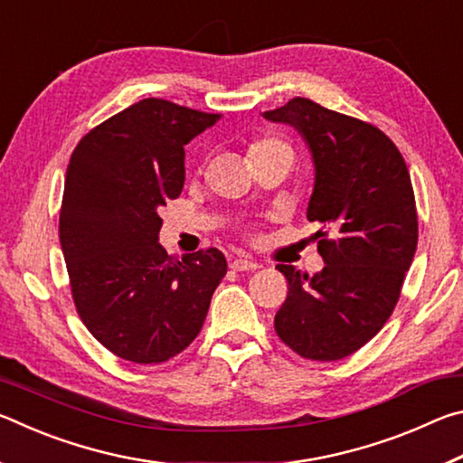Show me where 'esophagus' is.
Listing matches in <instances>:
<instances>
[{
	"label": "esophagus",
	"mask_w": 463,
	"mask_h": 463,
	"mask_svg": "<svg viewBox=\"0 0 463 463\" xmlns=\"http://www.w3.org/2000/svg\"><path fill=\"white\" fill-rule=\"evenodd\" d=\"M257 268H260V263L253 260H247V257H234V260L231 261V269H234V271H250Z\"/></svg>",
	"instance_id": "34e87169"
}]
</instances>
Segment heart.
<instances>
[{"label": "heart", "instance_id": "1", "mask_svg": "<svg viewBox=\"0 0 463 463\" xmlns=\"http://www.w3.org/2000/svg\"><path fill=\"white\" fill-rule=\"evenodd\" d=\"M250 163L268 159V156H288V159L294 161V148L288 143L286 138L281 137H263L257 138L247 148Z\"/></svg>", "mask_w": 463, "mask_h": 463}]
</instances>
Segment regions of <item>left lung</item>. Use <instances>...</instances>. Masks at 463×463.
I'll return each instance as SVG.
<instances>
[{"instance_id": "8db88e82", "label": "left lung", "mask_w": 463, "mask_h": 463, "mask_svg": "<svg viewBox=\"0 0 463 463\" xmlns=\"http://www.w3.org/2000/svg\"><path fill=\"white\" fill-rule=\"evenodd\" d=\"M294 127L315 161L308 221L320 222L317 276L278 265L288 298L276 333L300 357L336 362L386 325L419 241L409 167L373 124L326 109L307 98L263 114Z\"/></svg>"}]
</instances>
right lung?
I'll list each match as a JSON object with an SVG mask.
<instances>
[{
	"label": "right lung",
	"instance_id": "obj_1",
	"mask_svg": "<svg viewBox=\"0 0 463 463\" xmlns=\"http://www.w3.org/2000/svg\"><path fill=\"white\" fill-rule=\"evenodd\" d=\"M218 118L146 98L91 128L69 161L59 239L77 315L127 362L182 354L226 276L214 247L179 260L156 242V210L184 187V146Z\"/></svg>",
	"mask_w": 463,
	"mask_h": 463
}]
</instances>
